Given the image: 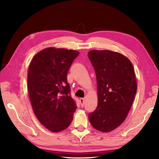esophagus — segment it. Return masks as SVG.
Instances as JSON below:
<instances>
[{
  "mask_svg": "<svg viewBox=\"0 0 159 159\" xmlns=\"http://www.w3.org/2000/svg\"><path fill=\"white\" fill-rule=\"evenodd\" d=\"M80 102L81 103V106L84 107V103H85V99L84 98H80Z\"/></svg>",
  "mask_w": 159,
  "mask_h": 159,
  "instance_id": "esophagus-1",
  "label": "esophagus"
}]
</instances>
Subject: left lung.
Instances as JSON below:
<instances>
[{"instance_id": "1", "label": "left lung", "mask_w": 159, "mask_h": 159, "mask_svg": "<svg viewBox=\"0 0 159 159\" xmlns=\"http://www.w3.org/2000/svg\"><path fill=\"white\" fill-rule=\"evenodd\" d=\"M88 57L95 71L98 96L89 122L99 131H111L125 121L132 106L137 89L133 66L116 52L93 50Z\"/></svg>"}]
</instances>
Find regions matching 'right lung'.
I'll list each match as a JSON object with an SVG mask.
<instances>
[{
	"label": "right lung",
	"mask_w": 159,
	"mask_h": 159,
	"mask_svg": "<svg viewBox=\"0 0 159 159\" xmlns=\"http://www.w3.org/2000/svg\"><path fill=\"white\" fill-rule=\"evenodd\" d=\"M78 52L48 48L34 56L28 71V89L34 114L52 132L68 127L77 109L67 74Z\"/></svg>",
	"instance_id": "add662e5"
}]
</instances>
